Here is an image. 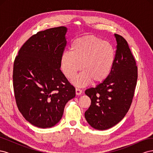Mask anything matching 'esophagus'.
Returning a JSON list of instances; mask_svg holds the SVG:
<instances>
[{
  "mask_svg": "<svg viewBox=\"0 0 153 153\" xmlns=\"http://www.w3.org/2000/svg\"><path fill=\"white\" fill-rule=\"evenodd\" d=\"M75 92L76 95H81L82 93V90H81L80 89H78V88H76Z\"/></svg>",
  "mask_w": 153,
  "mask_h": 153,
  "instance_id": "34e87169",
  "label": "esophagus"
}]
</instances>
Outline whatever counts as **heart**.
<instances>
[{"instance_id":"b5f03b06","label":"heart","mask_w":153,"mask_h":153,"mask_svg":"<svg viewBox=\"0 0 153 153\" xmlns=\"http://www.w3.org/2000/svg\"><path fill=\"white\" fill-rule=\"evenodd\" d=\"M115 52L112 45L92 35L74 39L70 51L64 52L60 59L62 73L69 79L81 69L83 71L72 83L76 86H84L92 81L93 84L102 82L112 70Z\"/></svg>"}]
</instances>
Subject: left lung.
<instances>
[{
	"label": "left lung",
	"mask_w": 153,
	"mask_h": 153,
	"mask_svg": "<svg viewBox=\"0 0 153 153\" xmlns=\"http://www.w3.org/2000/svg\"><path fill=\"white\" fill-rule=\"evenodd\" d=\"M117 41L114 65L109 76L96 87L85 90L91 103L85 112L87 123L105 130L119 123L132 103L138 78L136 61L126 40L114 34Z\"/></svg>",
	"instance_id": "1"
}]
</instances>
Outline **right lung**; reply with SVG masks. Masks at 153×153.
<instances>
[{"label":"right lung","instance_id":"1","mask_svg":"<svg viewBox=\"0 0 153 153\" xmlns=\"http://www.w3.org/2000/svg\"><path fill=\"white\" fill-rule=\"evenodd\" d=\"M66 32L62 26L37 32L23 45L14 61L16 105L27 121L37 127L56 124L68 101L75 96V88L60 69Z\"/></svg>","mask_w":153,"mask_h":153}]
</instances>
